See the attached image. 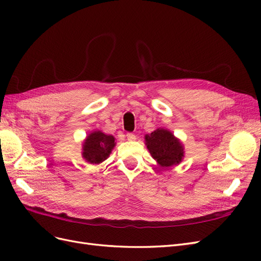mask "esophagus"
Wrapping results in <instances>:
<instances>
[{"instance_id":"esophagus-1","label":"esophagus","mask_w":261,"mask_h":261,"mask_svg":"<svg viewBox=\"0 0 261 261\" xmlns=\"http://www.w3.org/2000/svg\"><path fill=\"white\" fill-rule=\"evenodd\" d=\"M126 137H127L128 140H135L136 139V136L134 135L133 133H127V134H126Z\"/></svg>"}]
</instances>
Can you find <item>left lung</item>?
Segmentation results:
<instances>
[{
	"label": "left lung",
	"mask_w": 261,
	"mask_h": 261,
	"mask_svg": "<svg viewBox=\"0 0 261 261\" xmlns=\"http://www.w3.org/2000/svg\"><path fill=\"white\" fill-rule=\"evenodd\" d=\"M145 140L150 154L162 168L176 165L184 158L183 145L168 129L158 128L147 134Z\"/></svg>",
	"instance_id": "left-lung-1"
}]
</instances>
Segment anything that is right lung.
I'll return each instance as SVG.
<instances>
[{"mask_svg":"<svg viewBox=\"0 0 261 261\" xmlns=\"http://www.w3.org/2000/svg\"><path fill=\"white\" fill-rule=\"evenodd\" d=\"M115 147V138L112 135H106L101 130L90 133L84 141L83 158L92 164H99L105 161Z\"/></svg>","mask_w":261,"mask_h":261,"instance_id":"add662e5","label":"right lung"}]
</instances>
